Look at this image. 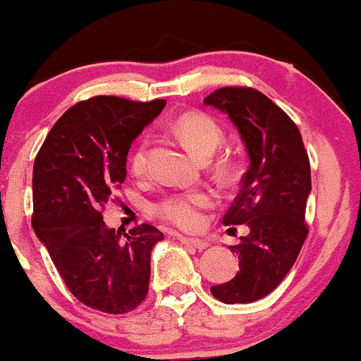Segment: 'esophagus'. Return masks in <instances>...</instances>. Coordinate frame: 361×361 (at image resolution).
<instances>
[{"instance_id": "obj_1", "label": "esophagus", "mask_w": 361, "mask_h": 361, "mask_svg": "<svg viewBox=\"0 0 361 361\" xmlns=\"http://www.w3.org/2000/svg\"><path fill=\"white\" fill-rule=\"evenodd\" d=\"M179 241L182 244H185V246H190L194 249H197V251H204V249L209 247V243L207 241H202V239H197V238H179Z\"/></svg>"}]
</instances>
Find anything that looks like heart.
Returning a JSON list of instances; mask_svg holds the SVG:
<instances>
[{"label": "heart", "instance_id": "obj_1", "mask_svg": "<svg viewBox=\"0 0 361 361\" xmlns=\"http://www.w3.org/2000/svg\"><path fill=\"white\" fill-rule=\"evenodd\" d=\"M173 128H176L177 137L182 144L199 159L211 157L224 137L219 123L202 112L182 114L176 120ZM147 159H149V140L144 137L132 150L130 160H128L133 176H144L147 171ZM216 169L217 172H228L229 164L226 160H221ZM214 194L211 190L190 189L166 195L162 201L155 204L154 211L160 219L171 222L177 228L194 231L201 228L204 222L202 212L214 206Z\"/></svg>", "mask_w": 361, "mask_h": 361}]
</instances>
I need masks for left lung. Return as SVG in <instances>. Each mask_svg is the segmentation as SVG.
I'll list each match as a JSON object with an SVG mask.
<instances>
[{
	"mask_svg": "<svg viewBox=\"0 0 361 361\" xmlns=\"http://www.w3.org/2000/svg\"><path fill=\"white\" fill-rule=\"evenodd\" d=\"M204 104L229 115L249 155L241 190L222 217L231 229L249 228L246 238L231 246L239 271L231 281L211 286V293L226 305L252 303L278 288L308 235V152L296 123L256 88H219Z\"/></svg>",
	"mask_w": 361,
	"mask_h": 361,
	"instance_id": "8db88e82",
	"label": "left lung"
}]
</instances>
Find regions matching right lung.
Instances as JSON below:
<instances>
[{"label": "right lung", "instance_id": "obj_1", "mask_svg": "<svg viewBox=\"0 0 361 361\" xmlns=\"http://www.w3.org/2000/svg\"><path fill=\"white\" fill-rule=\"evenodd\" d=\"M166 100L93 97L56 120L33 166L35 234L80 303L109 314L145 300L150 252L164 234L150 224L109 229L102 209L127 176L133 139Z\"/></svg>", "mask_w": 361, "mask_h": 361}]
</instances>
